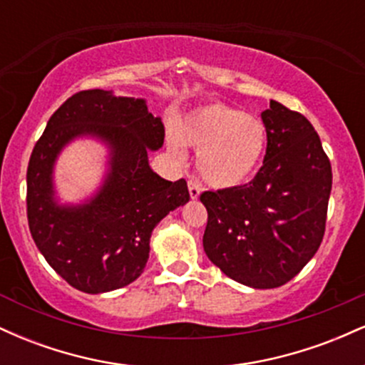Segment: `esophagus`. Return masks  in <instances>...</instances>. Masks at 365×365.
Returning <instances> with one entry per match:
<instances>
[{
	"mask_svg": "<svg viewBox=\"0 0 365 365\" xmlns=\"http://www.w3.org/2000/svg\"><path fill=\"white\" fill-rule=\"evenodd\" d=\"M188 194H190L192 199H197L200 194V187L197 185V182H194V180H188Z\"/></svg>",
	"mask_w": 365,
	"mask_h": 365,
	"instance_id": "1",
	"label": "esophagus"
}]
</instances>
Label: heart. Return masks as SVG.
<instances>
[{
	"mask_svg": "<svg viewBox=\"0 0 365 365\" xmlns=\"http://www.w3.org/2000/svg\"><path fill=\"white\" fill-rule=\"evenodd\" d=\"M185 145L197 153V173L212 188H235L252 178L267 145V132L255 116L223 103L199 106L182 128L168 130L171 154L183 158Z\"/></svg>",
	"mask_w": 365,
	"mask_h": 365,
	"instance_id": "b5f03b06",
	"label": "heart"
}]
</instances>
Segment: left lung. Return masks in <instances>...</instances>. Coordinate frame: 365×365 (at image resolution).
<instances>
[{"label": "left lung", "instance_id": "left-lung-1", "mask_svg": "<svg viewBox=\"0 0 365 365\" xmlns=\"http://www.w3.org/2000/svg\"><path fill=\"white\" fill-rule=\"evenodd\" d=\"M267 148L245 185L202 192L207 209L204 252L228 278L276 288L314 257L326 230L329 158L311 121L271 101L261 113Z\"/></svg>", "mask_w": 365, "mask_h": 365}]
</instances>
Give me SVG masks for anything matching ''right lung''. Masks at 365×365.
I'll return each instance as SVG.
<instances>
[{"label": "right lung", "instance_id": "right-lung-1", "mask_svg": "<svg viewBox=\"0 0 365 365\" xmlns=\"http://www.w3.org/2000/svg\"><path fill=\"white\" fill-rule=\"evenodd\" d=\"M82 135L110 148V171L100 192L81 207H58L52 166L59 150ZM165 142L161 118L144 99L81 91L53 113L27 168V220L37 249L77 290L104 293L127 287L144 271L154 226L188 202L187 182L154 173L148 153Z\"/></svg>", "mask_w": 365, "mask_h": 365}]
</instances>
